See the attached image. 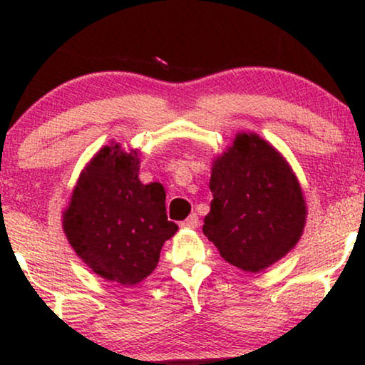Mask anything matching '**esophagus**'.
<instances>
[{"label":"esophagus","mask_w":365,"mask_h":365,"mask_svg":"<svg viewBox=\"0 0 365 365\" xmlns=\"http://www.w3.org/2000/svg\"><path fill=\"white\" fill-rule=\"evenodd\" d=\"M199 226V217L197 214H191L186 221L181 222V227H189V229H196Z\"/></svg>","instance_id":"34e87169"}]
</instances>
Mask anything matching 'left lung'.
Listing matches in <instances>:
<instances>
[{
    "mask_svg": "<svg viewBox=\"0 0 365 365\" xmlns=\"http://www.w3.org/2000/svg\"><path fill=\"white\" fill-rule=\"evenodd\" d=\"M202 232L224 261L261 272L294 249L306 226L301 184L286 158L256 133H237L214 158Z\"/></svg>",
    "mask_w": 365,
    "mask_h": 365,
    "instance_id": "8db88e82",
    "label": "left lung"
}]
</instances>
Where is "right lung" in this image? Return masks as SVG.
Listing matches in <instances>:
<instances>
[{"mask_svg": "<svg viewBox=\"0 0 365 365\" xmlns=\"http://www.w3.org/2000/svg\"><path fill=\"white\" fill-rule=\"evenodd\" d=\"M136 149L103 146L79 174L63 231L81 261L109 282L131 287L159 262L178 226L168 221L163 184L139 181Z\"/></svg>", "mask_w": 365, "mask_h": 365, "instance_id": "1", "label": "right lung"}]
</instances>
